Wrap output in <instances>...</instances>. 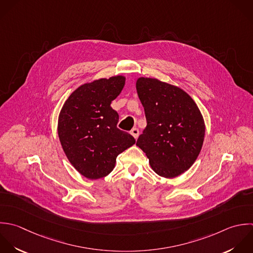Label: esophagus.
Listing matches in <instances>:
<instances>
[{
  "label": "esophagus",
  "instance_id": "obj_1",
  "mask_svg": "<svg viewBox=\"0 0 253 253\" xmlns=\"http://www.w3.org/2000/svg\"><path fill=\"white\" fill-rule=\"evenodd\" d=\"M130 134H131L135 139H137L138 136H139V130H138L137 128H133V129L130 131Z\"/></svg>",
  "mask_w": 253,
  "mask_h": 253
}]
</instances>
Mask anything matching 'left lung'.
<instances>
[{
	"label": "left lung",
	"mask_w": 253,
	"mask_h": 253,
	"mask_svg": "<svg viewBox=\"0 0 253 253\" xmlns=\"http://www.w3.org/2000/svg\"><path fill=\"white\" fill-rule=\"evenodd\" d=\"M147 127L137 141L152 169L166 178L188 170L197 160L205 138L203 115L182 88L155 78L136 82Z\"/></svg>",
	"instance_id": "left-lung-1"
}]
</instances>
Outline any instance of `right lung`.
I'll list each match as a JSON object with an SVG mask.
<instances>
[{"mask_svg":"<svg viewBox=\"0 0 253 253\" xmlns=\"http://www.w3.org/2000/svg\"><path fill=\"white\" fill-rule=\"evenodd\" d=\"M122 75L98 79L76 88L58 117V136L71 165L87 179L108 175L119 154L136 141L117 128L118 113L110 106L122 91Z\"/></svg>","mask_w":253,"mask_h":253,"instance_id":"right-lung-1","label":"right lung"}]
</instances>
